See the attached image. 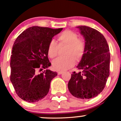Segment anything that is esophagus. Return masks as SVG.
Returning a JSON list of instances; mask_svg holds the SVG:
<instances>
[{
    "label": "esophagus",
    "instance_id": "obj_1",
    "mask_svg": "<svg viewBox=\"0 0 121 121\" xmlns=\"http://www.w3.org/2000/svg\"><path fill=\"white\" fill-rule=\"evenodd\" d=\"M62 73H63V72H62V71H58L57 72V74H61Z\"/></svg>",
    "mask_w": 121,
    "mask_h": 121
}]
</instances>
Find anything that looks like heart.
<instances>
[{"instance_id": "obj_1", "label": "heart", "mask_w": 121, "mask_h": 121, "mask_svg": "<svg viewBox=\"0 0 121 121\" xmlns=\"http://www.w3.org/2000/svg\"><path fill=\"white\" fill-rule=\"evenodd\" d=\"M66 46L65 57H59L52 62V66L57 71H64L73 67L76 61L84 56L86 49L85 42L82 39L78 38V35L71 30H65L58 36L57 43L52 40L47 49L48 56L51 59L57 56L59 47Z\"/></svg>"}]
</instances>
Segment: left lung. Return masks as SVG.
I'll list each match as a JSON object with an SVG mask.
<instances>
[{"label": "left lung", "mask_w": 121, "mask_h": 121, "mask_svg": "<svg viewBox=\"0 0 121 121\" xmlns=\"http://www.w3.org/2000/svg\"><path fill=\"white\" fill-rule=\"evenodd\" d=\"M83 35L85 52L69 80L68 89L73 96L81 99L94 98L102 92L109 76L110 56L105 37L99 31L89 27H77Z\"/></svg>", "instance_id": "8db88e82"}]
</instances>
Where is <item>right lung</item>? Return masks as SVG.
<instances>
[{"label":"right lung","instance_id":"obj_1","mask_svg":"<svg viewBox=\"0 0 121 121\" xmlns=\"http://www.w3.org/2000/svg\"><path fill=\"white\" fill-rule=\"evenodd\" d=\"M62 28L34 26L15 40L11 57L10 80L17 95L28 102H36L48 94L52 80L57 75L47 69L51 65L47 49L53 37ZM46 69L40 73L38 71Z\"/></svg>","mask_w":121,"mask_h":121}]
</instances>
